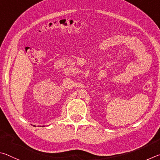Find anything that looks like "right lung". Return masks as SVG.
Wrapping results in <instances>:
<instances>
[{
	"mask_svg": "<svg viewBox=\"0 0 160 160\" xmlns=\"http://www.w3.org/2000/svg\"><path fill=\"white\" fill-rule=\"evenodd\" d=\"M34 127H36V126H34Z\"/></svg>",
	"mask_w": 160,
	"mask_h": 160,
	"instance_id": "1",
	"label": "right lung"
}]
</instances>
